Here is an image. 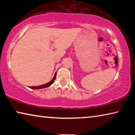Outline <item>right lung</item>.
Segmentation results:
<instances>
[{
	"instance_id": "add662e5",
	"label": "right lung",
	"mask_w": 135,
	"mask_h": 135,
	"mask_svg": "<svg viewBox=\"0 0 135 135\" xmlns=\"http://www.w3.org/2000/svg\"><path fill=\"white\" fill-rule=\"evenodd\" d=\"M56 78V73L55 74V76L54 77V78L52 79V80L51 81H49V83H47L46 84H43V85H41V86H32V87H30V88L31 89H43V88H47V87H49V86H51V84L53 83V82L54 81L55 79Z\"/></svg>"
}]
</instances>
